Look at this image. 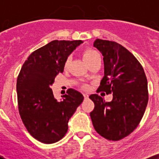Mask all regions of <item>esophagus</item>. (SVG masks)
Listing matches in <instances>:
<instances>
[{
	"label": "esophagus",
	"mask_w": 159,
	"mask_h": 159,
	"mask_svg": "<svg viewBox=\"0 0 159 159\" xmlns=\"http://www.w3.org/2000/svg\"><path fill=\"white\" fill-rule=\"evenodd\" d=\"M84 99H87L89 97V95L87 93H84Z\"/></svg>",
	"instance_id": "34e87169"
}]
</instances>
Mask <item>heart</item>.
I'll return each mask as SVG.
<instances>
[{
	"label": "heart",
	"instance_id": "b5f03b06",
	"mask_svg": "<svg viewBox=\"0 0 159 159\" xmlns=\"http://www.w3.org/2000/svg\"><path fill=\"white\" fill-rule=\"evenodd\" d=\"M97 56H99L98 55V52H96L95 50H93V49H87V50H85L84 52H83L84 61L87 63L92 61L93 59H94V58ZM70 58H67L64 64L65 68H67V67L69 66V63H70Z\"/></svg>",
	"mask_w": 159,
	"mask_h": 159
}]
</instances>
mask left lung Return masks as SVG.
Returning <instances> with one entry per match:
<instances>
[{
    "instance_id": "obj_1",
    "label": "left lung",
    "mask_w": 159,
    "mask_h": 159,
    "mask_svg": "<svg viewBox=\"0 0 159 159\" xmlns=\"http://www.w3.org/2000/svg\"><path fill=\"white\" fill-rule=\"evenodd\" d=\"M93 46L104 57V77L98 90L113 93V99L105 102L98 94L90 95L95 105L90 117L100 135L119 140L130 134L143 117L149 98L147 79L139 61L123 45L96 39Z\"/></svg>"
}]
</instances>
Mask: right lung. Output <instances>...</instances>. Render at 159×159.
<instances>
[{
    "label": "right lung",
    "instance_id": "right-lung-1",
    "mask_svg": "<svg viewBox=\"0 0 159 159\" xmlns=\"http://www.w3.org/2000/svg\"><path fill=\"white\" fill-rule=\"evenodd\" d=\"M81 43L53 40L30 54L18 76L20 116L28 132L43 143H55L65 136L69 120L84 100L81 93L69 89L58 101L51 88L57 75L63 72L69 54Z\"/></svg>",
    "mask_w": 159,
    "mask_h": 159
}]
</instances>
